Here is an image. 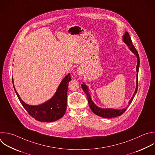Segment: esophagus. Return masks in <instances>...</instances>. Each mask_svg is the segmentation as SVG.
Returning a JSON list of instances; mask_svg holds the SVG:
<instances>
[{"instance_id": "1", "label": "esophagus", "mask_w": 155, "mask_h": 155, "mask_svg": "<svg viewBox=\"0 0 155 155\" xmlns=\"http://www.w3.org/2000/svg\"><path fill=\"white\" fill-rule=\"evenodd\" d=\"M83 73H84V70L83 69V68H79L78 69V70H77V74H78V75H82L83 74Z\"/></svg>"}]
</instances>
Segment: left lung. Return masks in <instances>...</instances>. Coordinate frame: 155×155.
I'll list each match as a JSON object with an SVG mask.
<instances>
[{
  "mask_svg": "<svg viewBox=\"0 0 155 155\" xmlns=\"http://www.w3.org/2000/svg\"><path fill=\"white\" fill-rule=\"evenodd\" d=\"M123 40L124 41V42L125 44H127V45L128 46V47L130 48V49L133 51V53H134L137 58V65L136 67V71H137V79H136V88L135 90V92L132 97V98H131L130 102H129V105L128 106L131 104V101H133L134 95H136L137 91V88H138V72H139V56L138 54L137 51L136 50V48L134 47V46L133 45V43H132V41L131 39V38L129 35V33L126 31L125 35H124L123 37ZM81 87L83 89L84 92L86 93L87 97V101H88V104L89 105V107L91 108V110L92 111V112L95 114L96 115L102 117H104V118H112V117H117L119 116L120 115H122L127 109V108H124L123 110H114V109H101L100 108L97 107H96L95 105V104L92 102V101L91 100V96L90 94L88 92V88L87 87V86L85 84H81Z\"/></svg>",
  "mask_w": 155,
  "mask_h": 155,
  "instance_id": "left-lung-1",
  "label": "left lung"
}]
</instances>
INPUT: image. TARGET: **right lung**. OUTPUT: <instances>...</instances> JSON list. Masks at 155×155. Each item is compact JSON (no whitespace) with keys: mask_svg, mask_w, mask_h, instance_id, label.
<instances>
[{"mask_svg":"<svg viewBox=\"0 0 155 155\" xmlns=\"http://www.w3.org/2000/svg\"><path fill=\"white\" fill-rule=\"evenodd\" d=\"M71 80V77L69 73L62 80L54 97L48 101L38 106H31L24 103L20 98L15 89L14 84H13L16 95L27 112L36 120L43 122H51L60 119L66 113L68 83Z\"/></svg>","mask_w":155,"mask_h":155,"instance_id":"1","label":"right lung"}]
</instances>
